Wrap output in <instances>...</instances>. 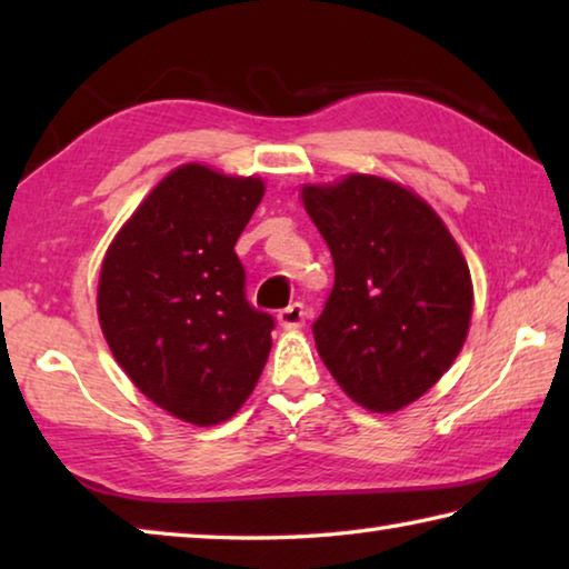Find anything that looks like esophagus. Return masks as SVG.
<instances>
[{
  "label": "esophagus",
  "mask_w": 569,
  "mask_h": 569,
  "mask_svg": "<svg viewBox=\"0 0 569 569\" xmlns=\"http://www.w3.org/2000/svg\"><path fill=\"white\" fill-rule=\"evenodd\" d=\"M306 319H308L306 306L298 303V301L291 303V306H286L283 311H278V323H281L283 329H301Z\"/></svg>",
  "instance_id": "34e87169"
}]
</instances>
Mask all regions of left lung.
<instances>
[{
	"label": "left lung",
	"mask_w": 569,
	"mask_h": 569,
	"mask_svg": "<svg viewBox=\"0 0 569 569\" xmlns=\"http://www.w3.org/2000/svg\"><path fill=\"white\" fill-rule=\"evenodd\" d=\"M301 198L336 271L313 323L316 349L356 403L399 411L435 387L465 346V256L435 210L399 182L349 176L306 186Z\"/></svg>",
	"instance_id": "left-lung-1"
}]
</instances>
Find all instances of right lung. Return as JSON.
I'll use <instances>...</instances> for the list:
<instances>
[{
  "label": "right lung",
  "mask_w": 569,
  "mask_h": 569,
  "mask_svg": "<svg viewBox=\"0 0 569 569\" xmlns=\"http://www.w3.org/2000/svg\"><path fill=\"white\" fill-rule=\"evenodd\" d=\"M263 190L258 178L180 166L102 261L98 313L112 356L150 401L198 427L243 407L271 351L276 321L248 303L236 256Z\"/></svg>",
  "instance_id": "add662e5"
}]
</instances>
